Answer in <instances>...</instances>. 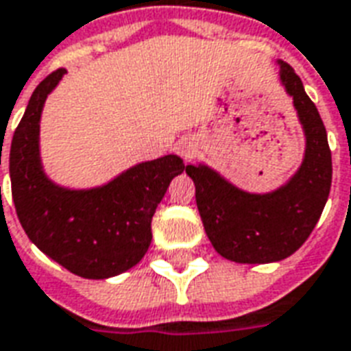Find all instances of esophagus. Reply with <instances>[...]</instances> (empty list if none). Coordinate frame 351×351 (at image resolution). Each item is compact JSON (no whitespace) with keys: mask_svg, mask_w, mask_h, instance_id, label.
<instances>
[{"mask_svg":"<svg viewBox=\"0 0 351 351\" xmlns=\"http://www.w3.org/2000/svg\"><path fill=\"white\" fill-rule=\"evenodd\" d=\"M176 150H178V154L182 156L184 160H191L193 154H195V143H193V139L184 137V139H180L178 145H176Z\"/></svg>","mask_w":351,"mask_h":351,"instance_id":"1","label":"esophagus"}]
</instances>
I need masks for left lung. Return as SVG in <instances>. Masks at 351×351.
Listing matches in <instances>:
<instances>
[{
	"label": "left lung",
	"mask_w": 351,
	"mask_h": 351,
	"mask_svg": "<svg viewBox=\"0 0 351 351\" xmlns=\"http://www.w3.org/2000/svg\"><path fill=\"white\" fill-rule=\"evenodd\" d=\"M281 82L307 136L305 160L298 175L268 195H251L230 186L212 169L188 165L195 182L197 208L215 251L240 264H268L287 258L305 243L331 189V150L326 126L300 76L281 61Z\"/></svg>",
	"instance_id": "obj_1"
}]
</instances>
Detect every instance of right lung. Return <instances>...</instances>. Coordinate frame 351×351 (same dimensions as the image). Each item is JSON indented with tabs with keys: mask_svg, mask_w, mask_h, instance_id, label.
<instances>
[{
	"mask_svg": "<svg viewBox=\"0 0 351 351\" xmlns=\"http://www.w3.org/2000/svg\"><path fill=\"white\" fill-rule=\"evenodd\" d=\"M64 72L53 70L38 83L14 130L9 152L12 201L25 234L43 253L80 277L106 279L145 256L156 206L186 165L169 154L139 163L104 188L70 191L53 186L40 169L38 121L46 96Z\"/></svg>",
	"mask_w": 351,
	"mask_h": 351,
	"instance_id": "1",
	"label": "right lung"
}]
</instances>
